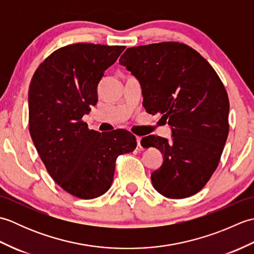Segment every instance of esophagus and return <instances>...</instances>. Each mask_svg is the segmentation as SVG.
<instances>
[{
  "instance_id": "esophagus-1",
  "label": "esophagus",
  "mask_w": 254,
  "mask_h": 254,
  "mask_svg": "<svg viewBox=\"0 0 254 254\" xmlns=\"http://www.w3.org/2000/svg\"><path fill=\"white\" fill-rule=\"evenodd\" d=\"M141 141H142V137L139 136H136V142H137V146H136V149L137 150H143L144 147L141 145Z\"/></svg>"
}]
</instances>
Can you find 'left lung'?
I'll return each instance as SVG.
<instances>
[{
  "label": "left lung",
  "mask_w": 254,
  "mask_h": 254,
  "mask_svg": "<svg viewBox=\"0 0 254 254\" xmlns=\"http://www.w3.org/2000/svg\"><path fill=\"white\" fill-rule=\"evenodd\" d=\"M141 82L143 106L160 113L172 128V139L149 135L145 148H158L164 163L150 178L169 198L201 191L216 170L229 132V99L212 65L185 44L174 41L127 48L121 56Z\"/></svg>",
  "instance_id": "obj_1"
}]
</instances>
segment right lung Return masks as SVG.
<instances>
[{"label": "right lung", "mask_w": 254, "mask_h": 254, "mask_svg": "<svg viewBox=\"0 0 254 254\" xmlns=\"http://www.w3.org/2000/svg\"><path fill=\"white\" fill-rule=\"evenodd\" d=\"M124 48L87 42L62 47L40 63L29 85L32 142L52 179L78 198L109 190L118 156L136 147L131 132L100 133L82 120L98 101L97 86L105 71Z\"/></svg>", "instance_id": "obj_1"}]
</instances>
